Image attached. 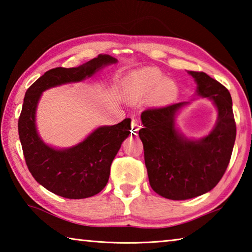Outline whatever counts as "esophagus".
Masks as SVG:
<instances>
[{"label":"esophagus","mask_w":252,"mask_h":252,"mask_svg":"<svg viewBox=\"0 0 252 252\" xmlns=\"http://www.w3.org/2000/svg\"><path fill=\"white\" fill-rule=\"evenodd\" d=\"M131 127H132V132H134V133H138V131L140 130V127H141V122L139 121L138 118L132 119Z\"/></svg>","instance_id":"1"}]
</instances>
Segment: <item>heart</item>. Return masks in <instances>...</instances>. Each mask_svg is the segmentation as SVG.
<instances>
[{
  "mask_svg": "<svg viewBox=\"0 0 252 252\" xmlns=\"http://www.w3.org/2000/svg\"><path fill=\"white\" fill-rule=\"evenodd\" d=\"M125 88L132 100L146 101L150 97L152 103L158 105L171 103L179 94L176 81L164 78L157 67L132 71L125 79Z\"/></svg>",
  "mask_w": 252,
  "mask_h": 252,
  "instance_id": "heart-1",
  "label": "heart"
}]
</instances>
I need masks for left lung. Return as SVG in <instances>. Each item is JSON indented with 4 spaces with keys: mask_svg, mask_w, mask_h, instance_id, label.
<instances>
[{
    "mask_svg": "<svg viewBox=\"0 0 252 252\" xmlns=\"http://www.w3.org/2000/svg\"><path fill=\"white\" fill-rule=\"evenodd\" d=\"M197 83V95L210 99L218 111L216 126L199 140L188 139L176 127V114L188 102L143 111V143L149 182L155 192L187 200L212 190L227 170L236 140V122L229 91L204 72L188 71Z\"/></svg>",
    "mask_w": 252,
    "mask_h": 252,
    "instance_id": "8db88e82",
    "label": "left lung"
}]
</instances>
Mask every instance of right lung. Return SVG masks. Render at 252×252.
<instances>
[{
  "label": "right lung",
  "instance_id": "add662e5",
  "mask_svg": "<svg viewBox=\"0 0 252 252\" xmlns=\"http://www.w3.org/2000/svg\"><path fill=\"white\" fill-rule=\"evenodd\" d=\"M117 62L111 55L100 54L78 67L51 69L25 93L19 118V136L25 162L33 178L60 197L84 199L103 189L109 181L111 163L130 134L131 120L125 119L118 125L100 126L74 147L55 149L42 141L36 131L35 113L42 92L91 78L102 67Z\"/></svg>",
  "mask_w": 252,
  "mask_h": 252
}]
</instances>
